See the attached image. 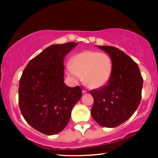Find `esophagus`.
Here are the masks:
<instances>
[{
	"instance_id": "34e87169",
	"label": "esophagus",
	"mask_w": 158,
	"mask_h": 158,
	"mask_svg": "<svg viewBox=\"0 0 158 158\" xmlns=\"http://www.w3.org/2000/svg\"><path fill=\"white\" fill-rule=\"evenodd\" d=\"M88 91H87V90H82V93H83V94H86V93H87Z\"/></svg>"
}]
</instances>
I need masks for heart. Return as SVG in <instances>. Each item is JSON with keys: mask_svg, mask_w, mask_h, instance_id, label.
<instances>
[{"mask_svg": "<svg viewBox=\"0 0 158 158\" xmlns=\"http://www.w3.org/2000/svg\"><path fill=\"white\" fill-rule=\"evenodd\" d=\"M113 64L111 57L104 52L86 50L75 55L66 64V72L73 81L83 78L93 89L106 85L111 76Z\"/></svg>", "mask_w": 158, "mask_h": 158, "instance_id": "obj_1", "label": "heart"}]
</instances>
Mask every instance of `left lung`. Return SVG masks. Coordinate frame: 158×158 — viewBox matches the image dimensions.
I'll use <instances>...</instances> for the list:
<instances>
[{
	"label": "left lung",
	"instance_id": "8db88e82",
	"mask_svg": "<svg viewBox=\"0 0 158 158\" xmlns=\"http://www.w3.org/2000/svg\"><path fill=\"white\" fill-rule=\"evenodd\" d=\"M111 57L113 70L106 85L90 91L91 116L101 126L113 128L128 120L139 106L143 86L137 64L120 49L96 46Z\"/></svg>",
	"mask_w": 158,
	"mask_h": 158
}]
</instances>
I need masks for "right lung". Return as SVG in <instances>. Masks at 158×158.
Here are the masks:
<instances>
[{
	"label": "right lung",
	"instance_id": "1",
	"mask_svg": "<svg viewBox=\"0 0 158 158\" xmlns=\"http://www.w3.org/2000/svg\"><path fill=\"white\" fill-rule=\"evenodd\" d=\"M78 44H52L33 58L19 81V102L21 114L34 129L53 135L63 130L71 111L81 98V88L64 83V59Z\"/></svg>",
	"mask_w": 158,
	"mask_h": 158
}]
</instances>
